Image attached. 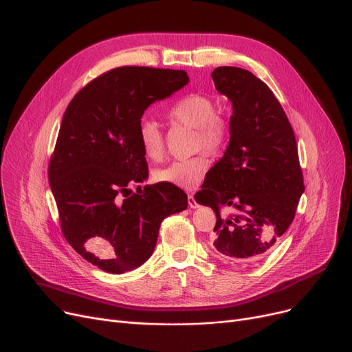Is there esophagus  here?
<instances>
[{
	"instance_id": "1",
	"label": "esophagus",
	"mask_w": 352,
	"mask_h": 352,
	"mask_svg": "<svg viewBox=\"0 0 352 352\" xmlns=\"http://www.w3.org/2000/svg\"><path fill=\"white\" fill-rule=\"evenodd\" d=\"M188 207H190V208H198V207H199V204L195 201V198H194L192 194H188Z\"/></svg>"
}]
</instances>
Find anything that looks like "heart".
<instances>
[{"instance_id":"1","label":"heart","mask_w":352,"mask_h":352,"mask_svg":"<svg viewBox=\"0 0 352 352\" xmlns=\"http://www.w3.org/2000/svg\"><path fill=\"white\" fill-rule=\"evenodd\" d=\"M166 117L171 121L195 128L194 148L208 154H218L226 148L230 128L221 116L217 114V104L212 98L201 94H188L174 102ZM138 141L144 155L154 162L164 158L165 142L162 129L154 120H142L138 125ZM210 168L207 154L199 153L191 158L177 160L154 173L158 182L171 184L178 188L191 190L206 177Z\"/></svg>"}]
</instances>
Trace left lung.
<instances>
[{"label": "left lung", "instance_id": "1", "mask_svg": "<svg viewBox=\"0 0 352 352\" xmlns=\"http://www.w3.org/2000/svg\"><path fill=\"white\" fill-rule=\"evenodd\" d=\"M211 77L232 104L231 137L202 184L199 204L217 215L212 248L235 264H252L271 252L295 217L305 190L298 148L265 82L238 67H218Z\"/></svg>", "mask_w": 352, "mask_h": 352}]
</instances>
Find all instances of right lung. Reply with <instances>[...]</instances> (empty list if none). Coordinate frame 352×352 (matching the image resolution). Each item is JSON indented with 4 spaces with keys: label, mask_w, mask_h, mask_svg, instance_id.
Instances as JSON below:
<instances>
[{
    "label": "right lung",
    "mask_w": 352,
    "mask_h": 352,
    "mask_svg": "<svg viewBox=\"0 0 352 352\" xmlns=\"http://www.w3.org/2000/svg\"><path fill=\"white\" fill-rule=\"evenodd\" d=\"M188 81L186 71L120 67L88 82L65 109L50 187L65 239L105 272L144 264L164 218L188 206L187 194L171 184L145 186L137 194L129 188L148 178L138 141L144 111Z\"/></svg>",
    "instance_id": "obj_1"
}]
</instances>
